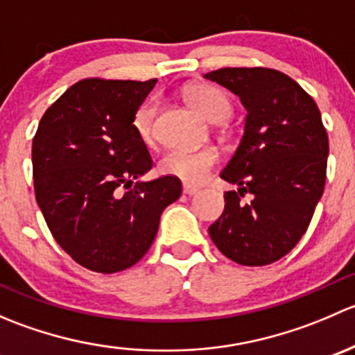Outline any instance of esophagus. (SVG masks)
<instances>
[{
    "mask_svg": "<svg viewBox=\"0 0 355 355\" xmlns=\"http://www.w3.org/2000/svg\"><path fill=\"white\" fill-rule=\"evenodd\" d=\"M182 192H184L185 196H194L199 192V187H196V185H191V184H184L182 185Z\"/></svg>",
    "mask_w": 355,
    "mask_h": 355,
    "instance_id": "obj_1",
    "label": "esophagus"
}]
</instances>
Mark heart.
<instances>
[{"label":"heart","instance_id":"1","mask_svg":"<svg viewBox=\"0 0 355 355\" xmlns=\"http://www.w3.org/2000/svg\"><path fill=\"white\" fill-rule=\"evenodd\" d=\"M189 105L199 111L206 120L220 121L228 116L232 106L227 96L216 87L207 84H196L185 92ZM155 103L148 101L135 111L134 128L139 137L144 142L153 139V118H155ZM218 155L213 149H198V151H185V149H171L161 157L159 168L163 173L178 177L187 182H200L206 178L211 168L216 164Z\"/></svg>","mask_w":355,"mask_h":355}]
</instances>
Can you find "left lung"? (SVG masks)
I'll use <instances>...</instances> for the list:
<instances>
[{
  "mask_svg": "<svg viewBox=\"0 0 355 355\" xmlns=\"http://www.w3.org/2000/svg\"><path fill=\"white\" fill-rule=\"evenodd\" d=\"M204 78L237 94L247 110L241 144L220 173L239 189L225 194L211 241L239 264H271L306 234L323 196L328 135L321 113L293 78L271 68H221Z\"/></svg>",
  "mask_w": 355,
  "mask_h": 355,
  "instance_id": "1",
  "label": "left lung"
}]
</instances>
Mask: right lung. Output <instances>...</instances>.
Masks as SVG:
<instances>
[{
	"label": "right lung",
	"mask_w": 355,
	"mask_h": 355,
	"mask_svg": "<svg viewBox=\"0 0 355 355\" xmlns=\"http://www.w3.org/2000/svg\"><path fill=\"white\" fill-rule=\"evenodd\" d=\"M156 82L85 78L39 121L35 200L60 247L91 271L134 266L155 241L164 207L182 194L171 175L141 180L153 159L134 116ZM120 187L129 191L121 195Z\"/></svg>",
	"instance_id": "obj_1"
}]
</instances>
